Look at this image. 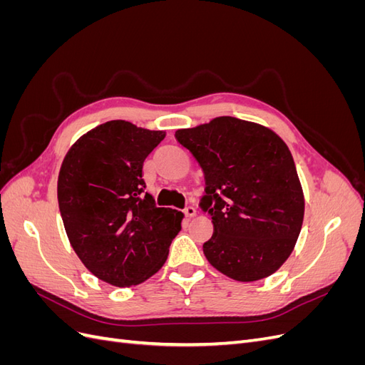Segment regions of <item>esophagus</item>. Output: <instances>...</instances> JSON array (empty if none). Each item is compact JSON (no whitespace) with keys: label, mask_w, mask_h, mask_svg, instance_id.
Masks as SVG:
<instances>
[{"label":"esophagus","mask_w":365,"mask_h":365,"mask_svg":"<svg viewBox=\"0 0 365 365\" xmlns=\"http://www.w3.org/2000/svg\"><path fill=\"white\" fill-rule=\"evenodd\" d=\"M184 213H185V216H189V217H193V216H196V208H195L193 205H189V207H185V208H184Z\"/></svg>","instance_id":"esophagus-1"}]
</instances>
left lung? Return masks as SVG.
<instances>
[{
	"mask_svg": "<svg viewBox=\"0 0 365 365\" xmlns=\"http://www.w3.org/2000/svg\"><path fill=\"white\" fill-rule=\"evenodd\" d=\"M176 141L201 165L202 212L213 236L207 260L230 279L256 282L277 271L300 235L304 197L294 158L268 128L236 117L178 129Z\"/></svg>",
	"mask_w": 365,
	"mask_h": 365,
	"instance_id": "obj_1",
	"label": "left lung"
}]
</instances>
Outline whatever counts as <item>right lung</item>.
Segmentation results:
<instances>
[{"label": "right lung", "instance_id": "add662e5", "mask_svg": "<svg viewBox=\"0 0 365 365\" xmlns=\"http://www.w3.org/2000/svg\"><path fill=\"white\" fill-rule=\"evenodd\" d=\"M163 130L113 120L86 132L63 158L58 201L70 244L101 280L128 288L168 259L182 213L157 207L145 192L143 163Z\"/></svg>", "mask_w": 365, "mask_h": 365}]
</instances>
